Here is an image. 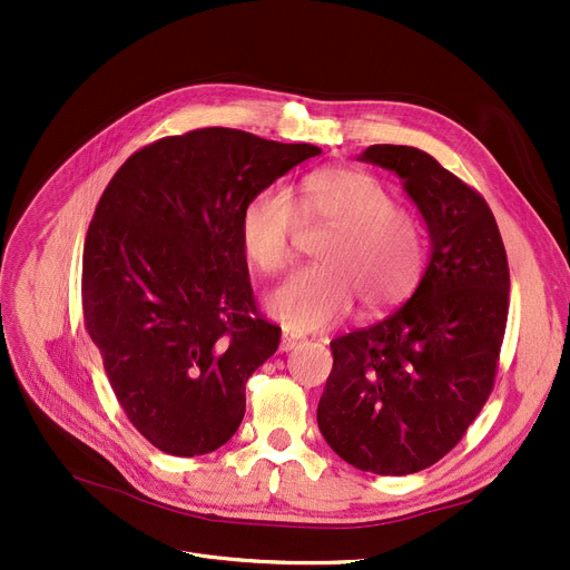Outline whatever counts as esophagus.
<instances>
[{"mask_svg": "<svg viewBox=\"0 0 570 570\" xmlns=\"http://www.w3.org/2000/svg\"><path fill=\"white\" fill-rule=\"evenodd\" d=\"M297 344H303V340L301 337H295V335H288V333H284L282 335V351H293Z\"/></svg>", "mask_w": 570, "mask_h": 570, "instance_id": "obj_1", "label": "esophagus"}]
</instances>
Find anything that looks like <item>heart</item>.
Wrapping results in <instances>:
<instances>
[{
	"instance_id": "obj_1",
	"label": "heart",
	"mask_w": 570,
	"mask_h": 570,
	"mask_svg": "<svg viewBox=\"0 0 570 570\" xmlns=\"http://www.w3.org/2000/svg\"><path fill=\"white\" fill-rule=\"evenodd\" d=\"M297 217L327 224L331 233L318 247L321 265L297 269L267 297V309L293 333L344 318L355 297L370 312L391 307L423 275L421 224L365 170H314L301 179L295 200L279 185L256 191L239 215V243L261 273L273 275L291 263Z\"/></svg>"
}]
</instances>
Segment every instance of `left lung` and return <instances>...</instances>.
I'll return each mask as SVG.
<instances>
[{"label": "left lung", "mask_w": 570, "mask_h": 570, "mask_svg": "<svg viewBox=\"0 0 570 570\" xmlns=\"http://www.w3.org/2000/svg\"><path fill=\"white\" fill-rule=\"evenodd\" d=\"M357 159L402 179L432 254L395 314L331 342L335 363L316 421L344 462L406 475L451 453L488 402L511 275L490 205L434 157L372 145Z\"/></svg>", "instance_id": "obj_1"}]
</instances>
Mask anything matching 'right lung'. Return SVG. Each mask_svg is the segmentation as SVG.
Segmentation results:
<instances>
[{
	"label": "right lung",
	"mask_w": 570,
	"mask_h": 570,
	"mask_svg": "<svg viewBox=\"0 0 570 570\" xmlns=\"http://www.w3.org/2000/svg\"><path fill=\"white\" fill-rule=\"evenodd\" d=\"M321 155L224 127L168 136L112 175L82 252V316L112 393L159 451H217L245 417V383L279 346L239 243L245 203Z\"/></svg>",
	"instance_id": "obj_1"
}]
</instances>
